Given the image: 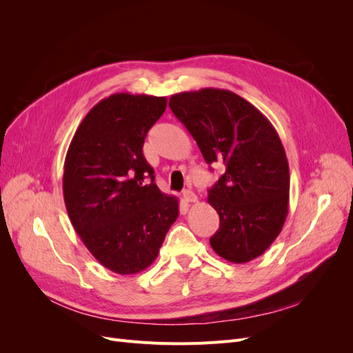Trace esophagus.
<instances>
[{
  "mask_svg": "<svg viewBox=\"0 0 353 353\" xmlns=\"http://www.w3.org/2000/svg\"><path fill=\"white\" fill-rule=\"evenodd\" d=\"M183 197H184V200H185L187 203H194V201H197V196H196L191 190H185L184 193H183Z\"/></svg>",
  "mask_w": 353,
  "mask_h": 353,
  "instance_id": "1",
  "label": "esophagus"
}]
</instances>
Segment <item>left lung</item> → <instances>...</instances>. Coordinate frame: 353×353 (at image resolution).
Segmentation results:
<instances>
[{"instance_id":"8db88e82","label":"left lung","mask_w":353,"mask_h":353,"mask_svg":"<svg viewBox=\"0 0 353 353\" xmlns=\"http://www.w3.org/2000/svg\"><path fill=\"white\" fill-rule=\"evenodd\" d=\"M169 108L193 135L206 163L225 168L208 196L219 215L212 249L232 263L258 258L279 237L288 213L290 174L275 128L228 90L174 94Z\"/></svg>"}]
</instances>
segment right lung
I'll use <instances>...</instances> for the list:
<instances>
[{"mask_svg":"<svg viewBox=\"0 0 353 353\" xmlns=\"http://www.w3.org/2000/svg\"><path fill=\"white\" fill-rule=\"evenodd\" d=\"M166 103L147 94H112L83 117L66 154L63 197L72 225L94 258L121 275L154 262L179 213L178 199L159 190L143 154Z\"/></svg>","mask_w":353,"mask_h":353,"instance_id":"add662e5","label":"right lung"}]
</instances>
